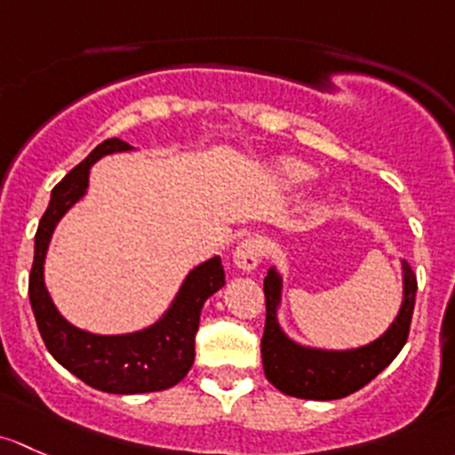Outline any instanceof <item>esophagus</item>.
Listing matches in <instances>:
<instances>
[{
  "instance_id": "34e87169",
  "label": "esophagus",
  "mask_w": 455,
  "mask_h": 455,
  "mask_svg": "<svg viewBox=\"0 0 455 455\" xmlns=\"http://www.w3.org/2000/svg\"><path fill=\"white\" fill-rule=\"evenodd\" d=\"M265 256V243L259 236H247L234 250V265L243 271H251L259 267V262Z\"/></svg>"
}]
</instances>
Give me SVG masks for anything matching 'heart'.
I'll return each instance as SVG.
<instances>
[{
	"mask_svg": "<svg viewBox=\"0 0 455 455\" xmlns=\"http://www.w3.org/2000/svg\"><path fill=\"white\" fill-rule=\"evenodd\" d=\"M274 175L284 188H298V186L308 184L315 177V168L296 157H283L274 164Z\"/></svg>",
	"mask_w": 455,
	"mask_h": 455,
	"instance_id": "heart-1",
	"label": "heart"
}]
</instances>
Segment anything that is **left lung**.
<instances>
[{
    "label": "left lung",
    "instance_id": "left-lung-1",
    "mask_svg": "<svg viewBox=\"0 0 455 455\" xmlns=\"http://www.w3.org/2000/svg\"><path fill=\"white\" fill-rule=\"evenodd\" d=\"M403 267V302L399 315L379 339L370 341L362 348L350 350H322L296 344L284 335L278 324V307L283 296V278L271 267L267 271L265 289L267 320L262 332L260 353L265 377L280 392L298 399L332 401L344 399L362 390L383 368L395 362L410 335L411 313L416 302V274L407 260Z\"/></svg>",
    "mask_w": 455,
    "mask_h": 455
}]
</instances>
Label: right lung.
Here are the masks:
<instances>
[{
  "label": "right lung",
  "instance_id": "right-lung-1",
  "mask_svg": "<svg viewBox=\"0 0 455 455\" xmlns=\"http://www.w3.org/2000/svg\"><path fill=\"white\" fill-rule=\"evenodd\" d=\"M131 148L118 138L105 140L54 186L48 210L36 228L35 262L28 283L36 326L50 355L74 377L109 395L159 392L180 383L193 368L195 335L204 302L226 284L219 256L201 262L186 275L171 308L156 324L126 335H93L69 324L56 311L44 280V262L56 223L87 193L89 168L100 157Z\"/></svg>",
  "mask_w": 455,
  "mask_h": 455
}]
</instances>
